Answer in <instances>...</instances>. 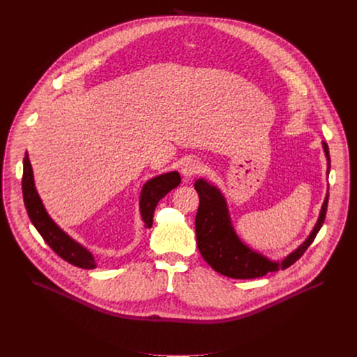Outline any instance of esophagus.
I'll list each match as a JSON object with an SVG mask.
<instances>
[{
  "instance_id": "1",
  "label": "esophagus",
  "mask_w": 357,
  "mask_h": 357,
  "mask_svg": "<svg viewBox=\"0 0 357 357\" xmlns=\"http://www.w3.org/2000/svg\"><path fill=\"white\" fill-rule=\"evenodd\" d=\"M202 171V164L196 160H186L182 165H181V174L185 178H192L193 175L199 174Z\"/></svg>"
}]
</instances>
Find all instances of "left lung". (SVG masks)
<instances>
[{"label": "left lung", "mask_w": 357, "mask_h": 357, "mask_svg": "<svg viewBox=\"0 0 357 357\" xmlns=\"http://www.w3.org/2000/svg\"><path fill=\"white\" fill-rule=\"evenodd\" d=\"M322 146L328 160L326 174L329 175V148L326 142H322ZM195 189L199 193V208L195 219L197 248L202 257L215 271L236 280L259 278L273 271L285 270L299 260L302 254L312 244L325 222L329 199V193L326 192L318 222L308 238L295 251L288 254L282 261H273L245 245L238 238L230 220L226 199L219 188L205 179H197L195 182Z\"/></svg>", "instance_id": "obj_1"}]
</instances>
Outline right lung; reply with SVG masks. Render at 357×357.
Wrapping results in <instances>:
<instances>
[{
	"label": "right lung",
	"mask_w": 357,
	"mask_h": 357,
	"mask_svg": "<svg viewBox=\"0 0 357 357\" xmlns=\"http://www.w3.org/2000/svg\"><path fill=\"white\" fill-rule=\"evenodd\" d=\"M179 183L181 175L176 171L158 175L145 182L139 196V212L145 223V227L149 229L152 226V218H154L157 203L168 192L175 189ZM22 195L25 208L32 225L39 231L42 238L47 243V245L52 248L59 257L79 268L91 270L97 267V260L94 259L93 254L80 243L68 236L47 215L35 188L33 172L28 154H25L24 157Z\"/></svg>",
	"instance_id": "right-lung-1"
}]
</instances>
